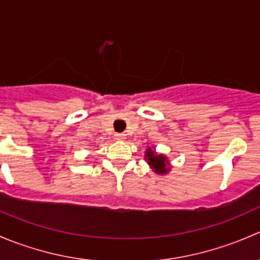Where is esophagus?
I'll return each instance as SVG.
<instances>
[{
  "instance_id": "1",
  "label": "esophagus",
  "mask_w": 260,
  "mask_h": 260,
  "mask_svg": "<svg viewBox=\"0 0 260 260\" xmlns=\"http://www.w3.org/2000/svg\"><path fill=\"white\" fill-rule=\"evenodd\" d=\"M125 135L124 133H117V135H115V140H118V141H124L125 140Z\"/></svg>"
}]
</instances>
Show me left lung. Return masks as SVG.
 Masks as SVG:
<instances>
[{
	"mask_svg": "<svg viewBox=\"0 0 260 260\" xmlns=\"http://www.w3.org/2000/svg\"><path fill=\"white\" fill-rule=\"evenodd\" d=\"M145 158L147 159V164L151 166V169L153 170L156 174L159 175H166L167 172L170 171L169 167V159H167L166 156L164 154H158L154 152V149H152L151 147L147 148V151L145 152Z\"/></svg>",
	"mask_w": 260,
	"mask_h": 260,
	"instance_id": "8db88e82",
	"label": "left lung"
}]
</instances>
